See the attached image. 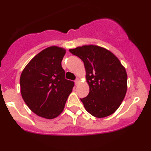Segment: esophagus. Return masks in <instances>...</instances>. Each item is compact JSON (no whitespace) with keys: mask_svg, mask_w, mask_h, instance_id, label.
Instances as JSON below:
<instances>
[{"mask_svg":"<svg viewBox=\"0 0 151 151\" xmlns=\"http://www.w3.org/2000/svg\"><path fill=\"white\" fill-rule=\"evenodd\" d=\"M79 82H80V80L78 79V78H77V79H76V80H75V84H76V85H78V84L79 83Z\"/></svg>","mask_w":151,"mask_h":151,"instance_id":"34e87169","label":"esophagus"}]
</instances>
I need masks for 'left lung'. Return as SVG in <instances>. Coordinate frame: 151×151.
Returning a JSON list of instances; mask_svg holds the SVG:
<instances>
[{"mask_svg":"<svg viewBox=\"0 0 151 151\" xmlns=\"http://www.w3.org/2000/svg\"><path fill=\"white\" fill-rule=\"evenodd\" d=\"M69 51L79 57L85 67L89 93L80 100L86 110L98 118L115 113L127 90V73L119 59L96 45H83Z\"/></svg>","mask_w":151,"mask_h":151,"instance_id":"obj_1","label":"left lung"}]
</instances>
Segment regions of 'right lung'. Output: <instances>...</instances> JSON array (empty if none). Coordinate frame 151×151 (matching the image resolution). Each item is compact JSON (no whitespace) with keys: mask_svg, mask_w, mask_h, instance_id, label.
I'll use <instances>...</instances> for the list:
<instances>
[{"mask_svg":"<svg viewBox=\"0 0 151 151\" xmlns=\"http://www.w3.org/2000/svg\"><path fill=\"white\" fill-rule=\"evenodd\" d=\"M66 50L51 46L31 60L20 78V93L35 114L53 119L63 112L74 82L65 78L61 65Z\"/></svg>","mask_w":151,"mask_h":151,"instance_id":"right-lung-1","label":"right lung"}]
</instances>
